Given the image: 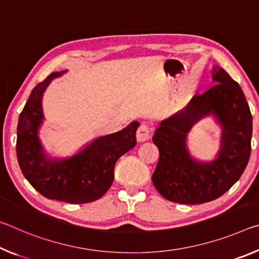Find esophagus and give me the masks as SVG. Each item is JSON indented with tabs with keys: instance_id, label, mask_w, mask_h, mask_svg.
I'll list each match as a JSON object with an SVG mask.
<instances>
[{
	"instance_id": "1",
	"label": "esophagus",
	"mask_w": 259,
	"mask_h": 259,
	"mask_svg": "<svg viewBox=\"0 0 259 259\" xmlns=\"http://www.w3.org/2000/svg\"><path fill=\"white\" fill-rule=\"evenodd\" d=\"M136 138H137L139 143L146 142V140L150 139V128H148L147 124L139 125L137 133H136Z\"/></svg>"
}]
</instances>
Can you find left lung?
<instances>
[{
    "label": "left lung",
    "instance_id": "left-lung-1",
    "mask_svg": "<svg viewBox=\"0 0 259 259\" xmlns=\"http://www.w3.org/2000/svg\"><path fill=\"white\" fill-rule=\"evenodd\" d=\"M212 75L216 83L162 121L153 137L160 157L152 181L171 202L200 204L219 198L238 182L250 157L252 117L243 91L224 68L214 66ZM211 112L223 126L222 148L212 162L194 161L186 148L187 134Z\"/></svg>",
    "mask_w": 259,
    "mask_h": 259
}]
</instances>
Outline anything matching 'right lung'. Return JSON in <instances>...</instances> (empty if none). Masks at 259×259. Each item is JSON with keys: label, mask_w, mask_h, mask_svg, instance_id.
I'll use <instances>...</instances> for the list:
<instances>
[{"label": "right lung", "mask_w": 259, "mask_h": 259, "mask_svg": "<svg viewBox=\"0 0 259 259\" xmlns=\"http://www.w3.org/2000/svg\"><path fill=\"white\" fill-rule=\"evenodd\" d=\"M60 75L51 73L30 93L17 126V159L25 178L46 198L93 202L111 187L116 161L135 147L139 123L135 121L119 133L99 137L69 159H47L37 136L43 120L42 96L52 78Z\"/></svg>", "instance_id": "right-lung-1"}]
</instances>
